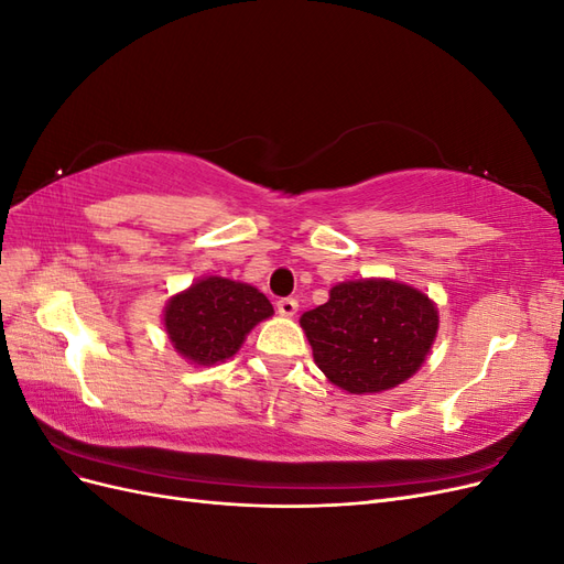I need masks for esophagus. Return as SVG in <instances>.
<instances>
[{
    "mask_svg": "<svg viewBox=\"0 0 564 564\" xmlns=\"http://www.w3.org/2000/svg\"><path fill=\"white\" fill-rule=\"evenodd\" d=\"M278 313L282 317H294L299 313V301L296 299H280L278 301Z\"/></svg>",
    "mask_w": 564,
    "mask_h": 564,
    "instance_id": "34e87169",
    "label": "esophagus"
}]
</instances>
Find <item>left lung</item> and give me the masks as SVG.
<instances>
[{
    "instance_id": "8db88e82",
    "label": "left lung",
    "mask_w": 564,
    "mask_h": 564,
    "mask_svg": "<svg viewBox=\"0 0 564 564\" xmlns=\"http://www.w3.org/2000/svg\"><path fill=\"white\" fill-rule=\"evenodd\" d=\"M313 360L350 395H373L412 379L440 329L435 301L386 278L338 282L329 301L301 315Z\"/></svg>"
}]
</instances>
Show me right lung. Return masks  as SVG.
Segmentation results:
<instances>
[{
    "instance_id": "right-lung-1",
    "label": "right lung",
    "mask_w": 564,
    "mask_h": 564,
    "mask_svg": "<svg viewBox=\"0 0 564 564\" xmlns=\"http://www.w3.org/2000/svg\"><path fill=\"white\" fill-rule=\"evenodd\" d=\"M275 315L247 282L207 275L166 301L162 324L174 350L195 367H214L242 348L256 324Z\"/></svg>"
}]
</instances>
